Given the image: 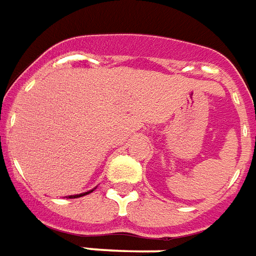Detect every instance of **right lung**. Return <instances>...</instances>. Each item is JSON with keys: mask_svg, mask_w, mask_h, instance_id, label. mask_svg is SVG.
<instances>
[{"mask_svg": "<svg viewBox=\"0 0 256 256\" xmlns=\"http://www.w3.org/2000/svg\"><path fill=\"white\" fill-rule=\"evenodd\" d=\"M92 190H90V191H86V192H84V194H77V195H69V198H80V196H84V195H86V194H90V192H92Z\"/></svg>", "mask_w": 256, "mask_h": 256, "instance_id": "right-lung-1", "label": "right lung"}]
</instances>
